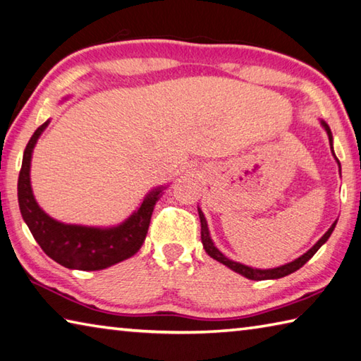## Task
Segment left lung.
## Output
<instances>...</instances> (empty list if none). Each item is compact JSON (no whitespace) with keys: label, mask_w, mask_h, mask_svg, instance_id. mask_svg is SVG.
<instances>
[{"label":"left lung","mask_w":361,"mask_h":361,"mask_svg":"<svg viewBox=\"0 0 361 361\" xmlns=\"http://www.w3.org/2000/svg\"><path fill=\"white\" fill-rule=\"evenodd\" d=\"M322 124H324V128H325V130H326V134H329V139H330V147H331V143H333V137H331V130H330V128H329V124H326L325 121H322ZM331 152H333V147H331ZM333 154H335V152H333ZM336 161H338V158H336ZM338 164H339V161H338ZM339 172H341V166H339ZM199 218H200V226H202V228H200V235H202V243H203V249H205L207 251V254L209 255V257H213L214 260H218V262H221L222 265H226V267H228L231 268V270H233V271H237V273H240L241 276H245V278H247V279H252V281H264V279H279V278H284V276H287V274H290V273H293V271H297V270H300L301 267H303L307 260H310L314 254H316L317 251H319V247L322 246L326 240L330 238V235H331V232L335 231V226H336V222L338 221H335V224H333L330 228H329V232H326L322 238H320L316 245H314L310 251H307L306 254H303L301 255V257H298L297 260H293V262H290V264H286V265H283V267H278V268H271V270H257V268H251V267H246V265H241V264H238V262H233V260H231V259H227L224 254H222L218 247H216L214 245H213V241H212V238H209V232H208V226H207V219H205V216H203V213H202V209L199 208Z\"/></svg>","instance_id":"obj_1"}]
</instances>
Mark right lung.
I'll use <instances>...</instances> for the list:
<instances>
[{
	"instance_id": "right-lung-1",
	"label": "right lung",
	"mask_w": 361,
	"mask_h": 361,
	"mask_svg": "<svg viewBox=\"0 0 361 361\" xmlns=\"http://www.w3.org/2000/svg\"><path fill=\"white\" fill-rule=\"evenodd\" d=\"M47 124L49 121H45L35 130L25 148L17 186L20 213L37 245L50 259L72 270H104L124 259L133 257L145 241L161 189L158 188L148 194L140 208L126 222L114 228L68 226L49 218L37 207L30 185L31 152Z\"/></svg>"
}]
</instances>
